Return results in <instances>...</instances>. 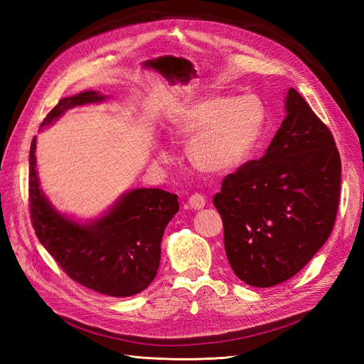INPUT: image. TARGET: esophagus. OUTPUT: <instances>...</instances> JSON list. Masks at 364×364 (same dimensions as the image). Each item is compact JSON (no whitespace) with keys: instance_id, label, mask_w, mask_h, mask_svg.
Masks as SVG:
<instances>
[{"instance_id":"obj_1","label":"esophagus","mask_w":364,"mask_h":364,"mask_svg":"<svg viewBox=\"0 0 364 364\" xmlns=\"http://www.w3.org/2000/svg\"><path fill=\"white\" fill-rule=\"evenodd\" d=\"M205 203H206L205 197L200 196V194L191 196L189 200H188V206L191 208V210H202V208L205 206Z\"/></svg>"}]
</instances>
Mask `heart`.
<instances>
[{"instance_id":"obj_1","label":"heart","mask_w":364,"mask_h":364,"mask_svg":"<svg viewBox=\"0 0 364 364\" xmlns=\"http://www.w3.org/2000/svg\"><path fill=\"white\" fill-rule=\"evenodd\" d=\"M264 127V107L258 98L206 97L178 115L173 131L192 137L188 156L198 170L223 175L237 168L258 142ZM166 159V154H162Z\"/></svg>"}]
</instances>
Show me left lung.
<instances>
[{
  "instance_id": "left-lung-1",
  "label": "left lung",
  "mask_w": 364,
  "mask_h": 364,
  "mask_svg": "<svg viewBox=\"0 0 364 364\" xmlns=\"http://www.w3.org/2000/svg\"><path fill=\"white\" fill-rule=\"evenodd\" d=\"M264 156L222 181L214 206L239 280L270 288L296 275L335 225L341 159L330 129L296 89Z\"/></svg>"
}]
</instances>
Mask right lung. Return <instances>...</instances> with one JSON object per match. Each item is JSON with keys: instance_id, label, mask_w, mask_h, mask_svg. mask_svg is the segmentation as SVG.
I'll return each mask as SVG.
<instances>
[{"instance_id": "1", "label": "right lung", "mask_w": 364, "mask_h": 364, "mask_svg": "<svg viewBox=\"0 0 364 364\" xmlns=\"http://www.w3.org/2000/svg\"><path fill=\"white\" fill-rule=\"evenodd\" d=\"M86 90L63 98L43 119L50 127L75 106L103 102ZM180 210L176 194L162 189L128 191L102 218L81 223L54 210L41 189L36 170V137L29 150V211L38 241L64 272L100 294L129 297L149 288L161 261L167 223Z\"/></svg>"}]
</instances>
